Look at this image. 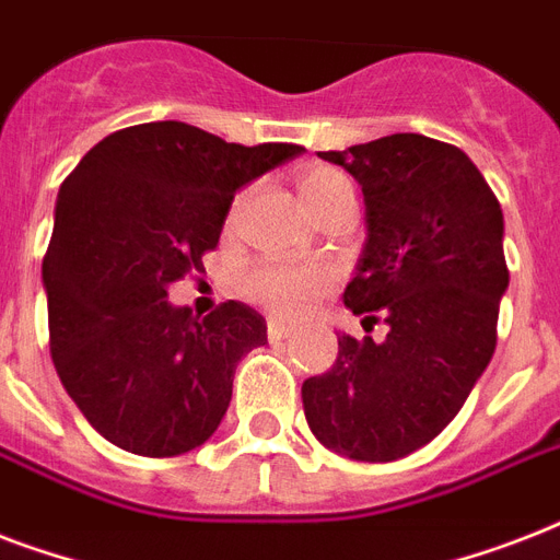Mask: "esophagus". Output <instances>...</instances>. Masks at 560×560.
<instances>
[{
    "mask_svg": "<svg viewBox=\"0 0 560 560\" xmlns=\"http://www.w3.org/2000/svg\"><path fill=\"white\" fill-rule=\"evenodd\" d=\"M296 331H299V325L284 323V319H270V323H267V340L270 342L284 340V337H290V334H296Z\"/></svg>",
    "mask_w": 560,
    "mask_h": 560,
    "instance_id": "1",
    "label": "esophagus"
}]
</instances>
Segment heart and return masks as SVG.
<instances>
[{
  "label": "heart",
  "mask_w": 560,
  "mask_h": 560,
  "mask_svg": "<svg viewBox=\"0 0 560 560\" xmlns=\"http://www.w3.org/2000/svg\"><path fill=\"white\" fill-rule=\"evenodd\" d=\"M299 188H302V200L314 214H323L334 206H354V183L342 171L328 168V165L307 168L299 179ZM331 270L325 264L258 261L244 272L241 290L246 299L270 311L299 314L319 293L331 288Z\"/></svg>",
  "instance_id": "heart-1"
}]
</instances>
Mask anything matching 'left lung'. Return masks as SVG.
<instances>
[{
    "instance_id": "8db88e82",
    "label": "left lung",
    "mask_w": 560,
    "mask_h": 560,
    "mask_svg": "<svg viewBox=\"0 0 560 560\" xmlns=\"http://www.w3.org/2000/svg\"><path fill=\"white\" fill-rule=\"evenodd\" d=\"M358 179L366 244L342 293L386 340L342 334L325 374L302 383L311 433L358 462H395L451 424L491 363L509 288L503 209L474 162L447 142L392 133L325 151Z\"/></svg>"
}]
</instances>
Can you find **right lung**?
Returning a JSON list of instances; mask_svg holds the SVG:
<instances>
[{
	"instance_id": "right-lung-1",
	"label": "right lung",
	"mask_w": 560,
	"mask_h": 560,
	"mask_svg": "<svg viewBox=\"0 0 560 560\" xmlns=\"http://www.w3.org/2000/svg\"><path fill=\"white\" fill-rule=\"evenodd\" d=\"M302 151L151 121L101 139L63 179L43 258L48 349L107 442L162 459L218 430L237 363L267 342V323L235 299L197 319L171 305L168 288L202 270L237 188Z\"/></svg>"
}]
</instances>
